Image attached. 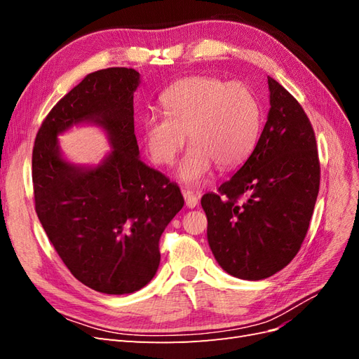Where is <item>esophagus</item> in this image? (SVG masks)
<instances>
[{
    "mask_svg": "<svg viewBox=\"0 0 359 359\" xmlns=\"http://www.w3.org/2000/svg\"><path fill=\"white\" fill-rule=\"evenodd\" d=\"M182 196H184V201H186V206H187V208H194V206L198 205V196H196V194H194L193 191L184 190V191H182Z\"/></svg>",
    "mask_w": 359,
    "mask_h": 359,
    "instance_id": "esophagus-1",
    "label": "esophagus"
}]
</instances>
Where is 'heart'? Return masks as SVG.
<instances>
[{
	"instance_id": "1",
	"label": "heart",
	"mask_w": 359,
	"mask_h": 359,
	"mask_svg": "<svg viewBox=\"0 0 359 359\" xmlns=\"http://www.w3.org/2000/svg\"><path fill=\"white\" fill-rule=\"evenodd\" d=\"M160 102L163 114L144 118V140L153 161L169 166L189 135L191 145L177 170L182 184L199 186L214 163L220 169H232L253 153L262 111L247 85L193 76L172 85Z\"/></svg>"
}]
</instances>
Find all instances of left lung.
<instances>
[{
	"instance_id": "left-lung-1",
	"label": "left lung",
	"mask_w": 359,
	"mask_h": 359,
	"mask_svg": "<svg viewBox=\"0 0 359 359\" xmlns=\"http://www.w3.org/2000/svg\"><path fill=\"white\" fill-rule=\"evenodd\" d=\"M269 111L253 153L219 193L201 201L208 244L236 278L262 280L299 252L318 199L316 137L301 104L268 78Z\"/></svg>"
}]
</instances>
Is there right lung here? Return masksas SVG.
<instances>
[{
  "instance_id": "right-lung-1",
  "label": "right lung",
  "mask_w": 359,
  "mask_h": 359,
  "mask_svg": "<svg viewBox=\"0 0 359 359\" xmlns=\"http://www.w3.org/2000/svg\"><path fill=\"white\" fill-rule=\"evenodd\" d=\"M139 85L133 69L86 74L52 107L32 149L43 229L70 273L107 295L133 293L153 280L160 236L184 206L177 184L140 160L133 118ZM83 123L110 140L99 165H76L60 151L57 136Z\"/></svg>"
}]
</instances>
